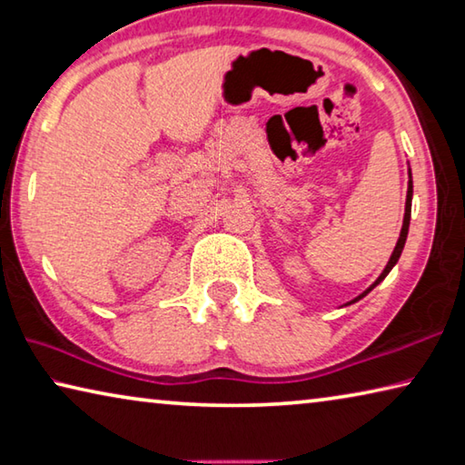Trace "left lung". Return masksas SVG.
<instances>
[{
	"label": "left lung",
	"instance_id": "obj_1",
	"mask_svg": "<svg viewBox=\"0 0 465 465\" xmlns=\"http://www.w3.org/2000/svg\"><path fill=\"white\" fill-rule=\"evenodd\" d=\"M411 208H412V173H411V169H409V192H406V206H404V220H402V231H401V237H398V242H396V247H394V251H392V255H390V262H388V265L384 267V272L380 273V278L371 283V286L363 292V294H360L357 296L355 300H351V302L349 304H353V302H357V300H361L363 296H368L370 292L378 286V283L386 278V275L390 273V270H392V267L398 263V259H401V255H402V249H404V242H406V237H409V224H411Z\"/></svg>",
	"mask_w": 465,
	"mask_h": 465
}]
</instances>
